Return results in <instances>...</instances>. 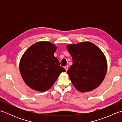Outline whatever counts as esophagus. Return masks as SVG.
Segmentation results:
<instances>
[{"label": "esophagus", "instance_id": "obj_1", "mask_svg": "<svg viewBox=\"0 0 122 122\" xmlns=\"http://www.w3.org/2000/svg\"><path fill=\"white\" fill-rule=\"evenodd\" d=\"M64 69H66V71H68V69H69V66H64Z\"/></svg>", "mask_w": 122, "mask_h": 122}]
</instances>
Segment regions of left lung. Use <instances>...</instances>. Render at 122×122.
<instances>
[{
	"mask_svg": "<svg viewBox=\"0 0 122 122\" xmlns=\"http://www.w3.org/2000/svg\"><path fill=\"white\" fill-rule=\"evenodd\" d=\"M73 60L68 73L74 87L80 92H89L99 86L107 71V63L103 52L89 42L66 46Z\"/></svg>",
	"mask_w": 122,
	"mask_h": 122,
	"instance_id": "8db88e82",
	"label": "left lung"
}]
</instances>
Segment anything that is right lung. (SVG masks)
<instances>
[{
  "mask_svg": "<svg viewBox=\"0 0 122 122\" xmlns=\"http://www.w3.org/2000/svg\"><path fill=\"white\" fill-rule=\"evenodd\" d=\"M56 47L47 41L33 44L24 53L20 62V72L30 88L45 92L52 86L62 72L66 71L54 56Z\"/></svg>",
  "mask_w": 122,
  "mask_h": 122,
  "instance_id": "1",
  "label": "right lung"
}]
</instances>
